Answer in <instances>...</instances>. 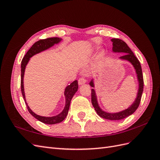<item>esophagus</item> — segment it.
I'll return each mask as SVG.
<instances>
[{"label": "esophagus", "mask_w": 160, "mask_h": 160, "mask_svg": "<svg viewBox=\"0 0 160 160\" xmlns=\"http://www.w3.org/2000/svg\"><path fill=\"white\" fill-rule=\"evenodd\" d=\"M86 83V80L84 78H80L79 80H78V84L79 85H83Z\"/></svg>", "instance_id": "1"}]
</instances>
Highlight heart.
<instances>
[{"label":"heart","instance_id":"1","mask_svg":"<svg viewBox=\"0 0 160 160\" xmlns=\"http://www.w3.org/2000/svg\"><path fill=\"white\" fill-rule=\"evenodd\" d=\"M104 55V51H100L99 52H98V59H101V58H103Z\"/></svg>","mask_w":160,"mask_h":160}]
</instances>
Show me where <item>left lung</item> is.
Wrapping results in <instances>:
<instances>
[{
  "mask_svg": "<svg viewBox=\"0 0 160 160\" xmlns=\"http://www.w3.org/2000/svg\"><path fill=\"white\" fill-rule=\"evenodd\" d=\"M113 42V48L112 51L113 52H121L123 53V56L120 57L119 59L122 61H126L130 62L133 67V68L135 71V73L137 75V79L138 81V90L137 93V97L135 98L133 103L129 107L124 110H122L119 112L115 113H109L103 110L100 108V106L98 103V97H97L95 90L94 89H91V103L93 105L95 110L99 116L103 119H109V120H122L125 119L128 116L132 115L138 108L141 101L142 95L143 90V75H142V67L140 65V62L138 59L133 54V52L130 49V48L128 46V45L123 41L119 39V38H112L111 40ZM90 86L91 88H95L94 79H92L89 83Z\"/></svg>",
  "mask_w": 160,
  "mask_h": 160,
  "instance_id": "left-lung-1",
  "label": "left lung"
}]
</instances>
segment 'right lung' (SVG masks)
<instances>
[{"mask_svg":"<svg viewBox=\"0 0 160 160\" xmlns=\"http://www.w3.org/2000/svg\"><path fill=\"white\" fill-rule=\"evenodd\" d=\"M61 41H62L61 38L52 37V38H46V39L40 40L36 42L35 44L31 47V49L26 53V55L23 57L21 62V91H22V95L24 98V100L25 101L28 111H29V113L33 116L34 118H35L38 121H40V122H41L42 123L49 124V125L59 123L62 122V121L65 119L67 114H68L71 101L72 98V97H73V95H75V93L77 91V90H78V82H77V80H75L73 82H72L69 85L66 87L65 92H64V95L65 98V105L63 110H62L60 113H59L57 115L52 116V117H45V116H41L36 114L35 113H34L33 111L31 109V108L28 107L25 99V90H24L23 79H24V75H25L26 66L27 65L28 62L29 61L31 58L32 56L35 55L36 54H38V53H40L41 52L49 49V48L54 46L55 45L59 44Z\"/></svg>","mask_w":160,"mask_h":160,"instance_id":"right-lung-1","label":"right lung"}]
</instances>
